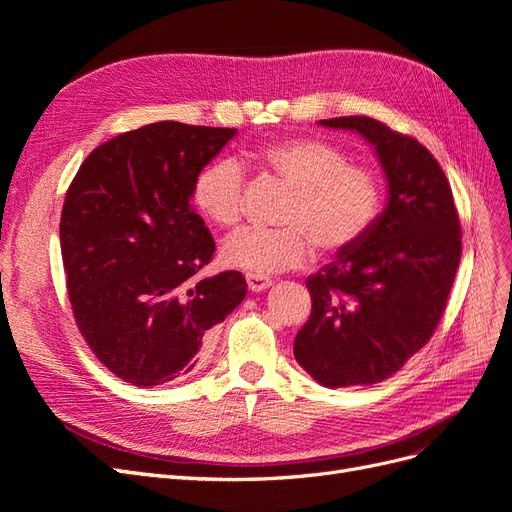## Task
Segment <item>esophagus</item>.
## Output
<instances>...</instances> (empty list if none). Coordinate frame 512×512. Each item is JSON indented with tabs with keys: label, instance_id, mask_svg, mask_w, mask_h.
I'll list each match as a JSON object with an SVG mask.
<instances>
[{
	"label": "esophagus",
	"instance_id": "34e87169",
	"mask_svg": "<svg viewBox=\"0 0 512 512\" xmlns=\"http://www.w3.org/2000/svg\"><path fill=\"white\" fill-rule=\"evenodd\" d=\"M245 280H247V288H250L252 292H262V290L271 288V284H273L265 275H247Z\"/></svg>",
	"mask_w": 512,
	"mask_h": 512
}]
</instances>
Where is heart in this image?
Returning a JSON list of instances; mask_svg holds the SVG:
<instances>
[{"mask_svg":"<svg viewBox=\"0 0 512 512\" xmlns=\"http://www.w3.org/2000/svg\"><path fill=\"white\" fill-rule=\"evenodd\" d=\"M258 160L290 185L280 228L243 226L222 243L228 267L250 275H271L301 262L316 250L337 254L359 241L380 211L378 179L329 143L290 138L260 151ZM243 170L237 160L218 158L194 181L198 211L218 226L241 218Z\"/></svg>","mask_w":512,"mask_h":512,"instance_id":"1","label":"heart"}]
</instances>
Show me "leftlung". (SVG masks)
I'll list each match as a JSON object with an SVG mask.
<instances>
[{"mask_svg":"<svg viewBox=\"0 0 512 512\" xmlns=\"http://www.w3.org/2000/svg\"><path fill=\"white\" fill-rule=\"evenodd\" d=\"M374 147L386 205L365 235L309 275L312 316L294 359L329 389L391 378L436 331L461 258V226L444 170L410 136L371 117H335Z\"/></svg>","mask_w":512,"mask_h":512,"instance_id":"left-lung-1","label":"left lung"}]
</instances>
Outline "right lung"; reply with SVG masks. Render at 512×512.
I'll return each mask as SVG.
<instances>
[{
	"label": "right lung",
	"mask_w": 512,
	"mask_h": 512,
	"mask_svg": "<svg viewBox=\"0 0 512 512\" xmlns=\"http://www.w3.org/2000/svg\"><path fill=\"white\" fill-rule=\"evenodd\" d=\"M235 134L149 123L96 147L70 183L59 241L74 320L134 386L190 374L211 327L245 299L239 271L196 280L215 243L192 207L194 181Z\"/></svg>",
	"instance_id": "add662e5"
}]
</instances>
